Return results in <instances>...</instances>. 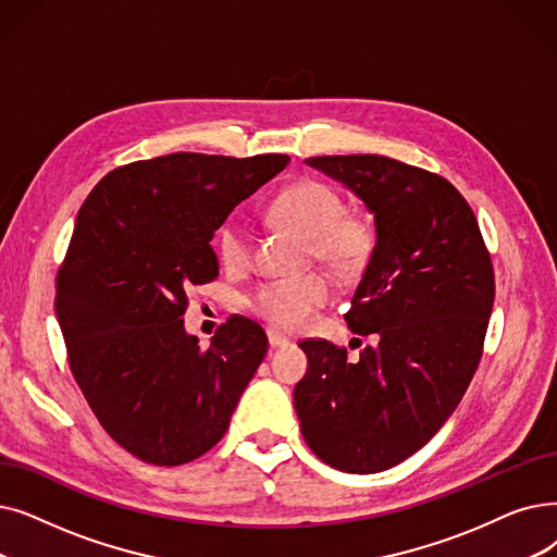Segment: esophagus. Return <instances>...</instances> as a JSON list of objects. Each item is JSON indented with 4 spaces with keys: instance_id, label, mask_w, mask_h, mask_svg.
I'll list each match as a JSON object with an SVG mask.
<instances>
[{
    "instance_id": "1",
    "label": "esophagus",
    "mask_w": 557,
    "mask_h": 557,
    "mask_svg": "<svg viewBox=\"0 0 557 557\" xmlns=\"http://www.w3.org/2000/svg\"><path fill=\"white\" fill-rule=\"evenodd\" d=\"M269 344H271V348H284V346H288L292 342H288L284 334H280L275 330H269Z\"/></svg>"
}]
</instances>
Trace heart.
Returning a JSON list of instances; mask_svg holds the SVG:
<instances>
[{"instance_id": "obj_1", "label": "heart", "mask_w": 557, "mask_h": 557, "mask_svg": "<svg viewBox=\"0 0 557 557\" xmlns=\"http://www.w3.org/2000/svg\"><path fill=\"white\" fill-rule=\"evenodd\" d=\"M342 196L327 184L305 180L275 198L271 213L277 223L294 230L311 244L317 259L344 273H355L373 252V227L361 219H346ZM215 248L225 265L240 269L250 259V236L238 219H227L219 230ZM332 298L325 275L273 280L261 284L250 298V309L277 330H302L317 309Z\"/></svg>"}]
</instances>
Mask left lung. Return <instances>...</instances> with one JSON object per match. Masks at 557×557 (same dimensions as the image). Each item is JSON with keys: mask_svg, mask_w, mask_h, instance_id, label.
<instances>
[{"mask_svg": "<svg viewBox=\"0 0 557 557\" xmlns=\"http://www.w3.org/2000/svg\"><path fill=\"white\" fill-rule=\"evenodd\" d=\"M364 202L375 246L346 313L377 336L357 361L309 338L294 405L313 455L377 473L423 448L478 369L494 305V269L471 207L440 175L377 154L311 157Z\"/></svg>", "mask_w": 557, "mask_h": 557, "instance_id": "1", "label": "left lung"}]
</instances>
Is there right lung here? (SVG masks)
<instances>
[{
  "mask_svg": "<svg viewBox=\"0 0 557 557\" xmlns=\"http://www.w3.org/2000/svg\"><path fill=\"white\" fill-rule=\"evenodd\" d=\"M286 154L175 152L115 168L77 213L57 277V321L72 375L111 437L143 462L177 467L223 440L269 350L232 317L198 344L186 292L219 275L211 238Z\"/></svg>",
  "mask_w": 557,
  "mask_h": 557,
  "instance_id": "add662e5",
  "label": "right lung"
}]
</instances>
